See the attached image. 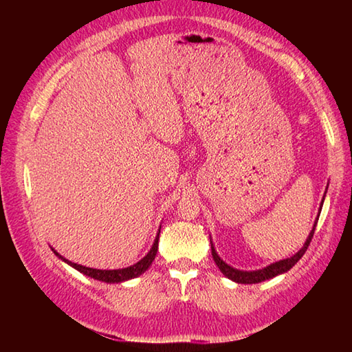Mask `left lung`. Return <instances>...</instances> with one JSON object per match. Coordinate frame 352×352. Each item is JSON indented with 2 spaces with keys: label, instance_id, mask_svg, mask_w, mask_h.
<instances>
[{
  "label": "left lung",
  "instance_id": "left-lung-1",
  "mask_svg": "<svg viewBox=\"0 0 352 352\" xmlns=\"http://www.w3.org/2000/svg\"><path fill=\"white\" fill-rule=\"evenodd\" d=\"M322 203H324V201H322ZM316 223H318V221L315 222V226H313V230L310 231V234H309V237H307V241H305L304 246H302V248H301L300 251H298V252L295 254V256H292L290 258H286V260L276 261V263L269 265V266L265 267V269H260V271L246 272V271H237V269L228 266V265L226 263V261H222L221 257L218 256V254H216V251H214V248H213V243H212V256H213L214 263L218 265V267L221 269V272H222L223 275H226V276H228L230 280H233V281H236V283H242V284H256V283H261V281H265V280L272 278V276L280 275V274H283V272H287L290 267H294V266L296 265V261L304 256V252L307 251V248H309V245H310L311 239H313V234H315Z\"/></svg>",
  "mask_w": 352,
  "mask_h": 352
}]
</instances>
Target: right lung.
<instances>
[{
	"mask_svg": "<svg viewBox=\"0 0 352 352\" xmlns=\"http://www.w3.org/2000/svg\"><path fill=\"white\" fill-rule=\"evenodd\" d=\"M159 234H160V231H159ZM159 234H157V237H155L153 248L149 250V252L146 254L144 258L138 261L136 265L124 267V269H115V271H101V269L86 267V266H81V265H77V263H72V261L63 258L62 256H58V254L54 250H52V251L56 252V256H58L62 260H65L66 263L71 265L72 267H76L77 271H80L81 274L91 276V278H95L98 281H104V283H121V281L130 280V278H136V276H139L140 274H144L146 269L149 267V265L153 263V260L155 258V254H157V248H159Z\"/></svg>",
	"mask_w": 352,
	"mask_h": 352,
	"instance_id": "1",
	"label": "right lung"
}]
</instances>
